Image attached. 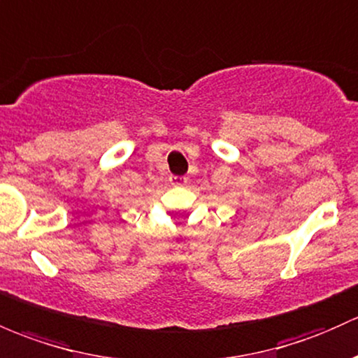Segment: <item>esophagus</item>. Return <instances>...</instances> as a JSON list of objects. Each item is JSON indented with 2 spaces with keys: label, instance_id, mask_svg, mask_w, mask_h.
I'll return each instance as SVG.
<instances>
[{
  "label": "esophagus",
  "instance_id": "34e87169",
  "mask_svg": "<svg viewBox=\"0 0 358 358\" xmlns=\"http://www.w3.org/2000/svg\"><path fill=\"white\" fill-rule=\"evenodd\" d=\"M186 182L187 178H184V176H171V184H174V186H182Z\"/></svg>",
  "mask_w": 358,
  "mask_h": 358
}]
</instances>
